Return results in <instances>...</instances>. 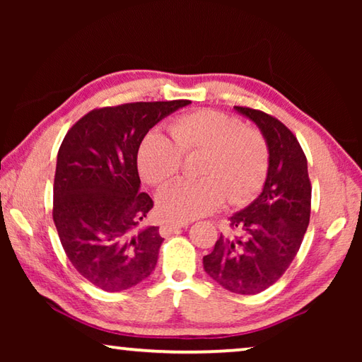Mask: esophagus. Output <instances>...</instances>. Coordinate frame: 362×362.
<instances>
[{
  "mask_svg": "<svg viewBox=\"0 0 362 362\" xmlns=\"http://www.w3.org/2000/svg\"><path fill=\"white\" fill-rule=\"evenodd\" d=\"M185 226H188L187 222H177V223H174V222H166V223L161 225V228H159V233H161L163 236H168L169 233L177 231L179 228H185Z\"/></svg>",
  "mask_w": 362,
  "mask_h": 362,
  "instance_id": "34e87169",
  "label": "esophagus"
}]
</instances>
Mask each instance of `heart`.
I'll return each mask as SVG.
<instances>
[{"instance_id": "b5f03b06", "label": "heart", "mask_w": 362, "mask_h": 362, "mask_svg": "<svg viewBox=\"0 0 362 362\" xmlns=\"http://www.w3.org/2000/svg\"><path fill=\"white\" fill-rule=\"evenodd\" d=\"M170 137L151 131L137 153L140 177L163 187L179 174L183 156L199 155L194 180H177L159 194L158 209L173 222H187L216 211L226 198L238 206L259 193L268 173V145L255 127L216 110L177 116Z\"/></svg>"}]
</instances>
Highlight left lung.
I'll use <instances>...</instances> for the list:
<instances>
[{
  "instance_id": "obj_1",
  "label": "left lung",
  "mask_w": 362,
  "mask_h": 362,
  "mask_svg": "<svg viewBox=\"0 0 362 362\" xmlns=\"http://www.w3.org/2000/svg\"><path fill=\"white\" fill-rule=\"evenodd\" d=\"M260 127L269 164L263 192L252 204L230 217V233L220 235L204 272L223 289L254 296L283 276L310 223L311 182L297 137L274 116L235 107Z\"/></svg>"
}]
</instances>
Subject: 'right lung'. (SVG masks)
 <instances>
[{
  "label": "right lung",
  "instance_id": "obj_1",
  "mask_svg": "<svg viewBox=\"0 0 362 362\" xmlns=\"http://www.w3.org/2000/svg\"><path fill=\"white\" fill-rule=\"evenodd\" d=\"M189 100L134 102L94 108L73 124L59 148L52 218L76 272L107 292L148 278L163 238L137 226L153 207L140 192L139 146L156 122Z\"/></svg>",
  "mask_w": 362,
  "mask_h": 362
}]
</instances>
